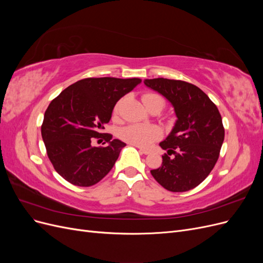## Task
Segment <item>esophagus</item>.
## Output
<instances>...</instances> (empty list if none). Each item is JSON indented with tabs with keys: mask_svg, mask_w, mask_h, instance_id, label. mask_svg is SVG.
<instances>
[{
	"mask_svg": "<svg viewBox=\"0 0 263 263\" xmlns=\"http://www.w3.org/2000/svg\"><path fill=\"white\" fill-rule=\"evenodd\" d=\"M139 148V151L141 154H144V155H148V154H150V150H148V149H144V148H141V147H138Z\"/></svg>",
	"mask_w": 263,
	"mask_h": 263,
	"instance_id": "34e87169",
	"label": "esophagus"
}]
</instances>
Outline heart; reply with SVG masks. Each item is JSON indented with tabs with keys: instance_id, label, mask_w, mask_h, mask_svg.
<instances>
[{
	"instance_id": "1",
	"label": "heart",
	"mask_w": 263,
	"mask_h": 263,
	"mask_svg": "<svg viewBox=\"0 0 263 263\" xmlns=\"http://www.w3.org/2000/svg\"><path fill=\"white\" fill-rule=\"evenodd\" d=\"M142 102L146 105L149 110H153L155 108L162 109L165 105L164 99L161 95L156 93H146L142 95ZM123 104V99L119 100L114 108H113V115L116 117L121 112ZM121 138L128 142L130 145H135L138 147H148L154 141L158 140L161 137V130L158 128L157 126H147V125H139V124H133L129 126H126L121 130Z\"/></svg>"
}]
</instances>
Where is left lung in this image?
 I'll use <instances>...</instances> for the list:
<instances>
[{"mask_svg":"<svg viewBox=\"0 0 263 263\" xmlns=\"http://www.w3.org/2000/svg\"><path fill=\"white\" fill-rule=\"evenodd\" d=\"M145 84L169 100L178 121L160 147V168L151 170L155 180L171 192H186L208 178L216 164L225 129L217 106L200 87L181 80L150 79Z\"/></svg>","mask_w":263,"mask_h":263,"instance_id":"obj_1","label":"left lung"}]
</instances>
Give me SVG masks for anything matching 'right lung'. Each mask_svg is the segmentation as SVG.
I'll use <instances>...</instances> for the list:
<instances>
[{
	"label": "right lung",
	"mask_w": 263,
	"mask_h": 263,
	"mask_svg": "<svg viewBox=\"0 0 263 263\" xmlns=\"http://www.w3.org/2000/svg\"><path fill=\"white\" fill-rule=\"evenodd\" d=\"M141 79L86 78L68 86L47 107L42 137L54 170L77 186L97 184L112 170L126 145L103 134L116 102ZM103 135L105 147H93L92 138Z\"/></svg>",
	"instance_id": "add662e5"
}]
</instances>
